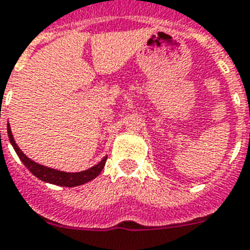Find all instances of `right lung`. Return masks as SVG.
Segmentation results:
<instances>
[{"instance_id": "obj_1", "label": "right lung", "mask_w": 250, "mask_h": 250, "mask_svg": "<svg viewBox=\"0 0 250 250\" xmlns=\"http://www.w3.org/2000/svg\"><path fill=\"white\" fill-rule=\"evenodd\" d=\"M7 134H9L10 143L12 144V147H14L15 152L18 153L19 158H20L22 164H24V166H25L34 176L38 177L39 180L46 181V183H49V184L61 185V187L67 188H73L78 187V185L85 184V183L93 180L94 177H97L101 174V171L103 170V167H104V164H106L107 161V157H104L98 165L90 167V168H88V170L85 171H80V172H63V171L55 170V168H49V167L37 164V162H34V161H32L30 158L26 157L25 154L21 152V149L18 147V144L15 143L9 124H7Z\"/></svg>"}]
</instances>
